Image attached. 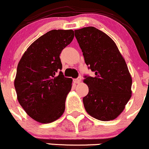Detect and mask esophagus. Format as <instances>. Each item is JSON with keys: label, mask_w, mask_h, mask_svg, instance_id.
Returning <instances> with one entry per match:
<instances>
[{"label": "esophagus", "mask_w": 149, "mask_h": 149, "mask_svg": "<svg viewBox=\"0 0 149 149\" xmlns=\"http://www.w3.org/2000/svg\"><path fill=\"white\" fill-rule=\"evenodd\" d=\"M81 81V77H78L77 79H74V82H75V83H79Z\"/></svg>", "instance_id": "esophagus-1"}]
</instances>
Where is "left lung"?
Here are the masks:
<instances>
[{
    "label": "left lung",
    "mask_w": 149,
    "mask_h": 149,
    "mask_svg": "<svg viewBox=\"0 0 149 149\" xmlns=\"http://www.w3.org/2000/svg\"><path fill=\"white\" fill-rule=\"evenodd\" d=\"M85 62L95 76H85L89 92L82 99L87 112L101 121L117 118L131 98L132 77L109 36L93 26L74 30Z\"/></svg>",
    "instance_id": "left-lung-1"
}]
</instances>
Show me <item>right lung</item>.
I'll use <instances>...</instances> for the list:
<instances>
[{
    "mask_svg": "<svg viewBox=\"0 0 149 149\" xmlns=\"http://www.w3.org/2000/svg\"><path fill=\"white\" fill-rule=\"evenodd\" d=\"M74 36L72 29L49 31L29 45L17 66L14 79L17 99L26 114L38 123H52L65 109L72 79L60 71L59 56Z\"/></svg>",
    "mask_w": 149,
    "mask_h": 149,
    "instance_id": "add662e5",
    "label": "right lung"
}]
</instances>
